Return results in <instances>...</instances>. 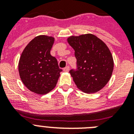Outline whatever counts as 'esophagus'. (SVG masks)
I'll return each instance as SVG.
<instances>
[{"mask_svg":"<svg viewBox=\"0 0 134 134\" xmlns=\"http://www.w3.org/2000/svg\"><path fill=\"white\" fill-rule=\"evenodd\" d=\"M69 70H70L69 66H67L66 67H65V68H64V72H68Z\"/></svg>","mask_w":134,"mask_h":134,"instance_id":"obj_1","label":"esophagus"}]
</instances>
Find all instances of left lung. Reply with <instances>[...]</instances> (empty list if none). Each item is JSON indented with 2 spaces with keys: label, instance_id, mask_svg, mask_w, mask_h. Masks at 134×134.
<instances>
[{
  "label": "left lung",
  "instance_id": "8db88e82",
  "mask_svg": "<svg viewBox=\"0 0 134 134\" xmlns=\"http://www.w3.org/2000/svg\"><path fill=\"white\" fill-rule=\"evenodd\" d=\"M68 42L75 51L76 68L69 72L76 85L86 93L100 91L113 72V56L108 47L93 34L71 36Z\"/></svg>",
  "mask_w": 134,
  "mask_h": 134
}]
</instances>
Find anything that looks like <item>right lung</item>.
<instances>
[{
  "mask_svg": "<svg viewBox=\"0 0 134 134\" xmlns=\"http://www.w3.org/2000/svg\"><path fill=\"white\" fill-rule=\"evenodd\" d=\"M54 38L46 35L35 37L22 52L19 62L21 80L29 91L47 94L55 88L62 70L50 54Z\"/></svg>",
  "mask_w": 134,
  "mask_h": 134,
  "instance_id": "right-lung-1",
  "label": "right lung"
}]
</instances>
